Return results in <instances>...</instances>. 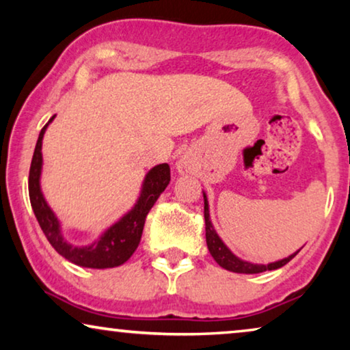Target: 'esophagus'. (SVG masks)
<instances>
[{
	"mask_svg": "<svg viewBox=\"0 0 350 350\" xmlns=\"http://www.w3.org/2000/svg\"><path fill=\"white\" fill-rule=\"evenodd\" d=\"M176 169H178L180 174H188V172H189V162H188V159L181 157V159L176 162Z\"/></svg>",
	"mask_w": 350,
	"mask_h": 350,
	"instance_id": "34e87169",
	"label": "esophagus"
}]
</instances>
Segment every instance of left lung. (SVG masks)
I'll use <instances>...</instances> for the list:
<instances>
[{"label": "left lung", "mask_w": 350, "mask_h": 350, "mask_svg": "<svg viewBox=\"0 0 350 350\" xmlns=\"http://www.w3.org/2000/svg\"><path fill=\"white\" fill-rule=\"evenodd\" d=\"M204 218H205V241H207V247H208V252L210 255L213 256V260L218 262L219 266L223 267V269L226 271H231V272H237V274H260V272H265V271H274V269H279V267L285 266L286 262L290 260H293V258L298 255V252L291 253L290 256L284 258V260H279V261H274V262H267V265H256V262H250V261H245L242 260V258H239L234 255V253L229 250V247L226 245L221 241V237L218 236L217 229L213 228V223L212 219H210V208H208V199H207V194L204 193Z\"/></svg>", "instance_id": "left-lung-1"}]
</instances>
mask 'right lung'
Returning <instances> with one entry per match:
<instances>
[{
	"instance_id": "right-lung-1",
	"label": "right lung",
	"mask_w": 350,
	"mask_h": 350,
	"mask_svg": "<svg viewBox=\"0 0 350 350\" xmlns=\"http://www.w3.org/2000/svg\"><path fill=\"white\" fill-rule=\"evenodd\" d=\"M54 118L55 116H52L49 122L41 129L35 152H33L30 176H28V193H30L31 208L35 212L38 223H40L47 241L55 248V252L60 253L62 256L73 262V265L92 267V269H108V267L121 266L137 250L142 239L143 226H145L146 215L150 213L152 205L156 204V200L164 193L167 185L170 183V167L169 164L152 167L145 175L137 202L133 204V207L127 213H124L108 229H105L89 245H73L62 234V224L59 218L52 212L41 191L42 138H44L47 126Z\"/></svg>"
}]
</instances>
